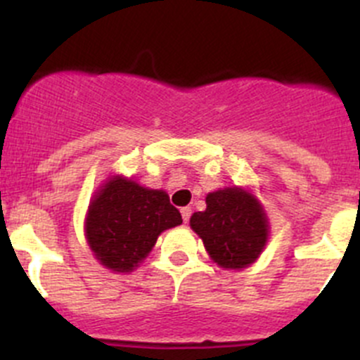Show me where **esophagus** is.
Segmentation results:
<instances>
[{"label":"esophagus","instance_id":"1","mask_svg":"<svg viewBox=\"0 0 360 360\" xmlns=\"http://www.w3.org/2000/svg\"><path fill=\"white\" fill-rule=\"evenodd\" d=\"M181 216H183L184 223H188L191 216V207H183V209H181Z\"/></svg>","mask_w":360,"mask_h":360}]
</instances>
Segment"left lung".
<instances>
[{"label":"left lung","instance_id":"left-lung-1","mask_svg":"<svg viewBox=\"0 0 360 360\" xmlns=\"http://www.w3.org/2000/svg\"><path fill=\"white\" fill-rule=\"evenodd\" d=\"M205 210L190 217L210 259L224 270H244L266 248L270 221L266 210L248 188L226 186L210 191Z\"/></svg>","mask_w":360,"mask_h":360}]
</instances>
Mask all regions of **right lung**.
<instances>
[{
  "instance_id": "right-lung-1",
  "label": "right lung",
  "mask_w": 360,
  "mask_h": 360,
  "mask_svg": "<svg viewBox=\"0 0 360 360\" xmlns=\"http://www.w3.org/2000/svg\"><path fill=\"white\" fill-rule=\"evenodd\" d=\"M181 223L183 217L167 191L115 174L90 198L85 238L104 268L112 274H130L146 259L160 233Z\"/></svg>"
}]
</instances>
